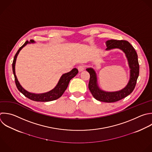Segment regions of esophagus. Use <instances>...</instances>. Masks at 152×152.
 Wrapping results in <instances>:
<instances>
[{
    "mask_svg": "<svg viewBox=\"0 0 152 152\" xmlns=\"http://www.w3.org/2000/svg\"><path fill=\"white\" fill-rule=\"evenodd\" d=\"M84 69H85V66H84V65H80L78 66V71H83V70H84Z\"/></svg>",
    "mask_w": 152,
    "mask_h": 152,
    "instance_id": "esophagus-1",
    "label": "esophagus"
}]
</instances>
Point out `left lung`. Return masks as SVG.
<instances>
[{"instance_id": "1", "label": "left lung", "mask_w": 152, "mask_h": 152, "mask_svg": "<svg viewBox=\"0 0 152 152\" xmlns=\"http://www.w3.org/2000/svg\"><path fill=\"white\" fill-rule=\"evenodd\" d=\"M106 45L107 46L106 50L119 49L125 54L130 68L129 80L126 87L119 91L113 92L102 90L97 86V76L94 70L91 68H87L86 70L90 74L88 88L93 96L99 101L112 103L125 98L132 92L139 75V64L137 52L128 42L122 40H109L106 42Z\"/></svg>"}]
</instances>
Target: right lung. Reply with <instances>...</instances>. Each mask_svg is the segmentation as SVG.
<instances>
[{
  "instance_id": "add662e5",
  "label": "right lung",
  "mask_w": 152,
  "mask_h": 152,
  "mask_svg": "<svg viewBox=\"0 0 152 152\" xmlns=\"http://www.w3.org/2000/svg\"><path fill=\"white\" fill-rule=\"evenodd\" d=\"M34 43V42L33 40H31L30 42L26 41L25 42V43L19 49V50L17 51V53L15 54V55L14 56L13 63H12V71H13V73L14 75L15 81L17 87L18 89V90L21 93H23L26 97H27V98H28L32 100L36 101V102H49V101L56 100L62 96V95L64 94V93L67 88L70 80L78 73V71L77 68H74L70 72L63 74L61 76L56 86L53 89H52V90H50V91H48L47 93H42V94H35V93H30V92L26 91L25 89H24L22 87V86L20 85L19 81H18V79L15 75V66L16 59H17V56H18L20 51L26 45H27L28 43Z\"/></svg>"
}]
</instances>
